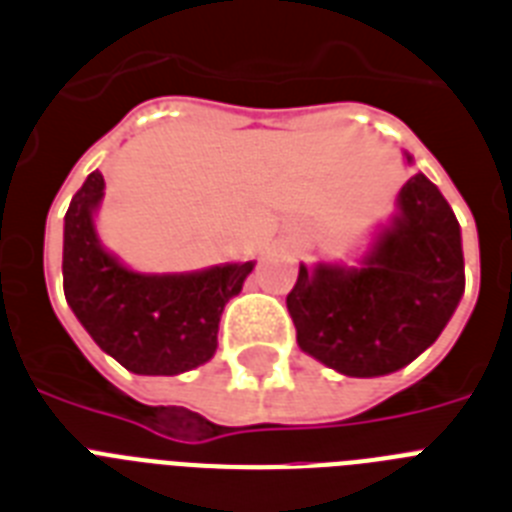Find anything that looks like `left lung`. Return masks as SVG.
Masks as SVG:
<instances>
[{"label": "left lung", "mask_w": 512, "mask_h": 512, "mask_svg": "<svg viewBox=\"0 0 512 512\" xmlns=\"http://www.w3.org/2000/svg\"><path fill=\"white\" fill-rule=\"evenodd\" d=\"M397 205L363 268L299 265L286 294L299 347L344 376H386L413 363L463 297L460 226L442 191L415 173Z\"/></svg>", "instance_id": "left-lung-1"}]
</instances>
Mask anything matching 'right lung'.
<instances>
[{"instance_id":"right-lung-1","label":"right lung","mask_w":512,"mask_h":512,"mask_svg":"<svg viewBox=\"0 0 512 512\" xmlns=\"http://www.w3.org/2000/svg\"><path fill=\"white\" fill-rule=\"evenodd\" d=\"M105 178L94 170L65 213L62 286L91 339L128 371L176 376L207 363L218 347L220 313L242 292L252 263L202 273L141 276L99 247L91 213Z\"/></svg>"}]
</instances>
